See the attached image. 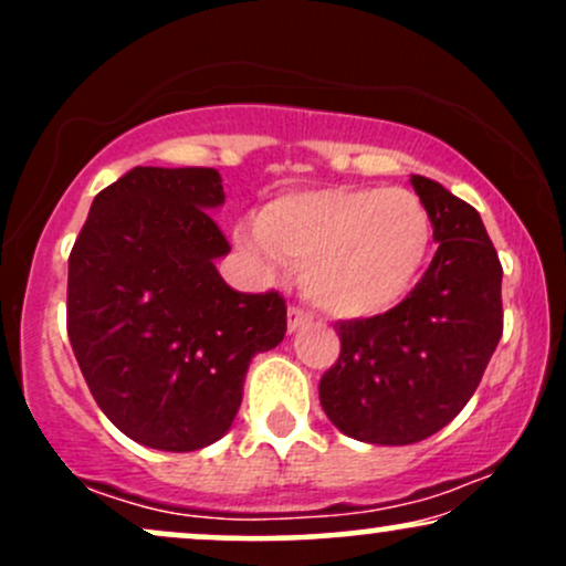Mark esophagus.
<instances>
[{
  "mask_svg": "<svg viewBox=\"0 0 566 566\" xmlns=\"http://www.w3.org/2000/svg\"><path fill=\"white\" fill-rule=\"evenodd\" d=\"M311 319H314V316H311L308 311L297 308V305H290V311H287V329H290V335L292 333H301L303 327H308Z\"/></svg>",
  "mask_w": 566,
  "mask_h": 566,
  "instance_id": "1",
  "label": "esophagus"
}]
</instances>
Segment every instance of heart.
<instances>
[{
  "mask_svg": "<svg viewBox=\"0 0 566 566\" xmlns=\"http://www.w3.org/2000/svg\"><path fill=\"white\" fill-rule=\"evenodd\" d=\"M431 218L407 188L333 186L284 193L258 226H239L244 250L276 269L303 265V290L343 319L399 305L418 284L431 250Z\"/></svg>",
  "mask_w": 566,
  "mask_h": 566,
  "instance_id": "obj_1",
  "label": "heart"
}]
</instances>
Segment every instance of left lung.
<instances>
[{
  "label": "left lung",
  "mask_w": 566,
  "mask_h": 566,
  "mask_svg": "<svg viewBox=\"0 0 566 566\" xmlns=\"http://www.w3.org/2000/svg\"><path fill=\"white\" fill-rule=\"evenodd\" d=\"M437 255L396 308L337 322L340 359L319 380L324 415L367 444L401 447L444 428L476 391L503 335V265L482 216L423 175L409 178Z\"/></svg>",
  "instance_id": "obj_1"
}]
</instances>
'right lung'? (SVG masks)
<instances>
[{
  "mask_svg": "<svg viewBox=\"0 0 566 566\" xmlns=\"http://www.w3.org/2000/svg\"><path fill=\"white\" fill-rule=\"evenodd\" d=\"M212 167H135L93 199L69 258V340L125 437L193 452L229 433L255 354L287 333L276 292L231 290Z\"/></svg>",
  "mask_w": 566,
  "mask_h": 566,
  "instance_id": "right-lung-1",
  "label": "right lung"
}]
</instances>
